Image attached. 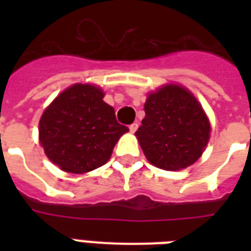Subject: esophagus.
<instances>
[{"label":"esophagus","instance_id":"esophagus-1","mask_svg":"<svg viewBox=\"0 0 251 251\" xmlns=\"http://www.w3.org/2000/svg\"><path fill=\"white\" fill-rule=\"evenodd\" d=\"M129 129H130V131H131V133H135V131H137V129H138V124H137V122H134V124H131V125L129 126Z\"/></svg>","mask_w":251,"mask_h":251}]
</instances>
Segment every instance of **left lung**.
Listing matches in <instances>:
<instances>
[{
  "instance_id": "8db88e82",
  "label": "left lung",
  "mask_w": 251,
  "mask_h": 251,
  "mask_svg": "<svg viewBox=\"0 0 251 251\" xmlns=\"http://www.w3.org/2000/svg\"><path fill=\"white\" fill-rule=\"evenodd\" d=\"M137 139L147 160L165 171H179L202 156L211 125L194 95L178 84L151 92Z\"/></svg>"
}]
</instances>
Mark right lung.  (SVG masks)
<instances>
[{"mask_svg":"<svg viewBox=\"0 0 251 251\" xmlns=\"http://www.w3.org/2000/svg\"><path fill=\"white\" fill-rule=\"evenodd\" d=\"M94 84L76 83L53 100L39 122V141L53 164L82 175L110 159L118 139L129 131Z\"/></svg>","mask_w":251,"mask_h":251,"instance_id":"right-lung-1","label":"right lung"}]
</instances>
